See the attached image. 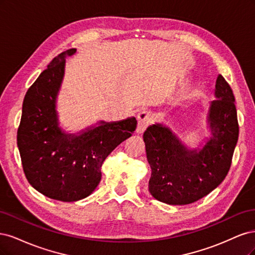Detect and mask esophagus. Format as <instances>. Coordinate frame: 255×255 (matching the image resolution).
<instances>
[{
    "label": "esophagus",
    "mask_w": 255,
    "mask_h": 255,
    "mask_svg": "<svg viewBox=\"0 0 255 255\" xmlns=\"http://www.w3.org/2000/svg\"><path fill=\"white\" fill-rule=\"evenodd\" d=\"M152 121V116L147 111H142L137 114V127H136V132L138 134L143 133L145 129L150 125Z\"/></svg>",
    "instance_id": "34e87169"
}]
</instances>
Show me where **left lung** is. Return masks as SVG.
<instances>
[{
  "label": "left lung",
  "instance_id": "left-lung-1",
  "mask_svg": "<svg viewBox=\"0 0 255 255\" xmlns=\"http://www.w3.org/2000/svg\"><path fill=\"white\" fill-rule=\"evenodd\" d=\"M214 96L207 117L211 135L197 148L186 146L161 123L145 130L143 138L151 168L148 188L154 199L171 205L190 204L224 181L240 130L232 89L220 74Z\"/></svg>",
  "mask_w": 255,
  "mask_h": 255
}]
</instances>
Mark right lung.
Instances as JSON below:
<instances>
[{"label":"right lung","mask_w":255,"mask_h":255,"mask_svg":"<svg viewBox=\"0 0 255 255\" xmlns=\"http://www.w3.org/2000/svg\"><path fill=\"white\" fill-rule=\"evenodd\" d=\"M76 48L59 54L27 90L18 129V148L29 184L51 199L73 202L91 195L102 179L106 158L132 135L134 117L119 122L100 121L77 133L59 126L57 111L65 58Z\"/></svg>","instance_id":"1"}]
</instances>
